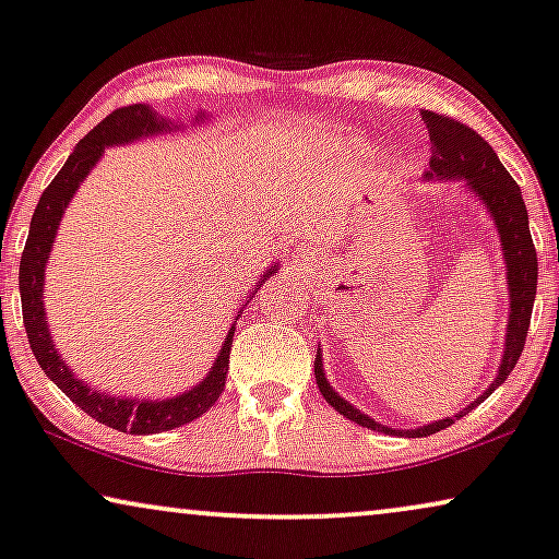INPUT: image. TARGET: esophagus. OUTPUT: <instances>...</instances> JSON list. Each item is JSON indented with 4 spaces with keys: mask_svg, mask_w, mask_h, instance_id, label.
Returning <instances> with one entry per match:
<instances>
[{
    "mask_svg": "<svg viewBox=\"0 0 559 559\" xmlns=\"http://www.w3.org/2000/svg\"><path fill=\"white\" fill-rule=\"evenodd\" d=\"M292 267H294V271H296V267H299V265H296V260H292Z\"/></svg>",
    "mask_w": 559,
    "mask_h": 559,
    "instance_id": "1",
    "label": "esophagus"
}]
</instances>
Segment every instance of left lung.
<instances>
[{
	"mask_svg": "<svg viewBox=\"0 0 559 559\" xmlns=\"http://www.w3.org/2000/svg\"><path fill=\"white\" fill-rule=\"evenodd\" d=\"M426 129L430 133V169L426 173V180H462L469 188V193L479 198L485 203L487 214L496 222L500 245H503V260H506V278H508V296H511V312H508V328H506V348L503 358H500L498 377L492 379V384L479 394L475 402H469L462 413H456L454 418H443L428 426H420L415 430H400L407 438H423L438 430L449 428L451 423L467 415L469 409H475L479 402L490 397L503 381L511 377L513 366L519 364V356L524 353L528 322H532V309H534V296H536V250L532 242V231H528V214L526 203L521 198V188L515 186V180L508 175V169L500 165L498 154L492 152V146L479 136L477 131H472L469 126L454 121L449 116H438L433 110L420 112ZM314 379L320 386L322 397L330 402L343 418H348L358 426L371 428V430H384V433H397L394 428H386L377 423L369 415H364L361 409L353 407L348 400H343L341 394L330 386V381L324 379L322 369V350H317L314 361Z\"/></svg>",
	"mask_w": 559,
	"mask_h": 559,
	"instance_id": "obj_1",
	"label": "left lung"
}]
</instances>
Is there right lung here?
Masks as SVG:
<instances>
[{"label": "right lung", "mask_w": 559, "mask_h": 559, "mask_svg": "<svg viewBox=\"0 0 559 559\" xmlns=\"http://www.w3.org/2000/svg\"><path fill=\"white\" fill-rule=\"evenodd\" d=\"M206 118L198 112L195 121ZM173 129V121H165L154 112L150 105H126V108L112 110L105 121H100L84 136L74 152L69 154L67 165L59 169V175L51 180V186L44 190L38 206H35L31 231H27V242L20 258V299H23V322L27 341H31L33 356L38 358V366L46 371V377L53 381L59 390L82 407L90 418H95L103 426L121 430V433L133 436H150L162 433V430H173L186 426V423L201 418L209 407H214L218 394L224 392L229 371V350L231 337H235V324H231L229 335L224 337L222 350H218L214 366L206 373V379L198 381L178 397L169 400H133V397H112V394L97 392L95 386H87L84 381L74 377V371L63 364L59 348H53L51 332H48V320L44 312V286H46V263L51 255V247L59 231V224L72 201L76 188L87 178L90 169L100 162L105 146L131 144V141L152 136ZM278 271V265H271L260 275L258 286H263L265 278ZM258 292V288H255ZM247 307V304H245ZM242 312V309H239ZM239 317V314H237Z\"/></svg>", "instance_id": "1"}]
</instances>
